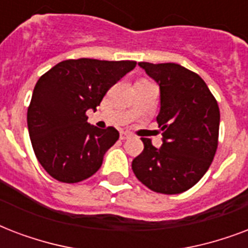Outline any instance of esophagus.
Returning a JSON list of instances; mask_svg holds the SVG:
<instances>
[{
  "mask_svg": "<svg viewBox=\"0 0 248 248\" xmlns=\"http://www.w3.org/2000/svg\"><path fill=\"white\" fill-rule=\"evenodd\" d=\"M130 137H132V134H130L129 132H122V133H120V138H122V140H128V138Z\"/></svg>",
  "mask_w": 248,
  "mask_h": 248,
  "instance_id": "34e87169",
  "label": "esophagus"
}]
</instances>
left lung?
Instances as JSON below:
<instances>
[{
    "label": "left lung",
    "instance_id": "left-lung-1",
    "mask_svg": "<svg viewBox=\"0 0 248 248\" xmlns=\"http://www.w3.org/2000/svg\"><path fill=\"white\" fill-rule=\"evenodd\" d=\"M138 66L159 85L156 122L162 146L142 138L143 151L132 162L136 177L149 189L180 194L204 176L217 149L220 110L203 78L176 63L141 62Z\"/></svg>",
    "mask_w": 248,
    "mask_h": 248
}]
</instances>
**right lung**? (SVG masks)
<instances>
[{
    "label": "right lung",
    "instance_id": "obj_1",
    "mask_svg": "<svg viewBox=\"0 0 248 248\" xmlns=\"http://www.w3.org/2000/svg\"><path fill=\"white\" fill-rule=\"evenodd\" d=\"M136 64L134 61L68 59L38 78L27 124L36 158L51 177L75 184L101 168L119 132L114 126L90 125L86 111L97 110L107 90Z\"/></svg>",
    "mask_w": 248,
    "mask_h": 248
}]
</instances>
